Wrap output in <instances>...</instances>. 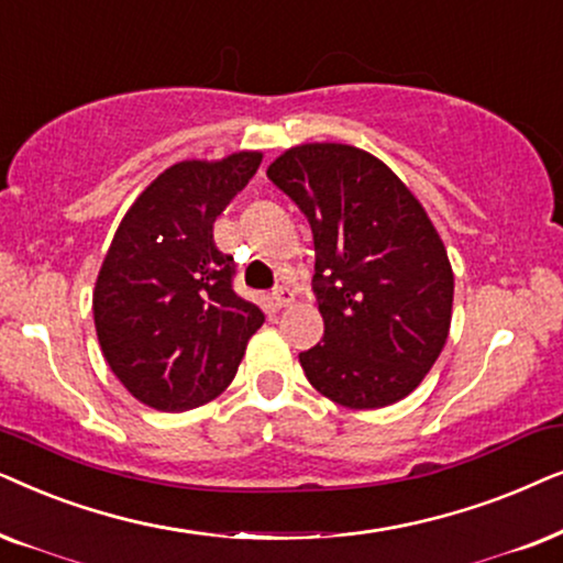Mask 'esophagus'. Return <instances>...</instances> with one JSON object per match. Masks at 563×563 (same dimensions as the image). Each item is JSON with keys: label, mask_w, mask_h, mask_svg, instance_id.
I'll use <instances>...</instances> for the list:
<instances>
[{"label": "esophagus", "mask_w": 563, "mask_h": 563, "mask_svg": "<svg viewBox=\"0 0 563 563\" xmlns=\"http://www.w3.org/2000/svg\"><path fill=\"white\" fill-rule=\"evenodd\" d=\"M294 298H296L294 288H288V286H280V288L273 290V303L277 306V309H283V306H290V303H294Z\"/></svg>", "instance_id": "1"}]
</instances>
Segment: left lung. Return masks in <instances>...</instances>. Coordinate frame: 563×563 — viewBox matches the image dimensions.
I'll list each match as a JSON object with an SVG mask.
<instances>
[{
  "instance_id": "left-lung-1",
  "label": "left lung",
  "mask_w": 563,
  "mask_h": 563,
  "mask_svg": "<svg viewBox=\"0 0 563 563\" xmlns=\"http://www.w3.org/2000/svg\"><path fill=\"white\" fill-rule=\"evenodd\" d=\"M267 177L313 231L324 336L298 355L309 384L350 409H378L422 384L448 340L453 269L424 208L368 152L296 146Z\"/></svg>"
}]
</instances>
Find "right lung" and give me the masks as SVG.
<instances>
[{"label":"right lung","instance_id":"obj_1","mask_svg":"<svg viewBox=\"0 0 563 563\" xmlns=\"http://www.w3.org/2000/svg\"><path fill=\"white\" fill-rule=\"evenodd\" d=\"M262 162H179L162 172L120 221L97 275L92 311L110 371L139 401L187 411L236 376L265 321L234 290L236 262L213 242V223Z\"/></svg>","mask_w":563,"mask_h":563}]
</instances>
